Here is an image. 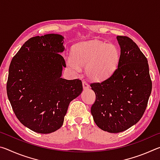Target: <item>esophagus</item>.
Here are the masks:
<instances>
[{
  "instance_id": "1",
  "label": "esophagus",
  "mask_w": 160,
  "mask_h": 160,
  "mask_svg": "<svg viewBox=\"0 0 160 160\" xmlns=\"http://www.w3.org/2000/svg\"><path fill=\"white\" fill-rule=\"evenodd\" d=\"M82 87L84 90H88V89L90 88V85H89L86 82H85V81H83L82 82Z\"/></svg>"
}]
</instances>
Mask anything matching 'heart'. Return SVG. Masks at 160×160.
I'll return each mask as SVG.
<instances>
[{
  "label": "heart",
  "instance_id": "b5f03b06",
  "mask_svg": "<svg viewBox=\"0 0 160 160\" xmlns=\"http://www.w3.org/2000/svg\"><path fill=\"white\" fill-rule=\"evenodd\" d=\"M120 56V51L116 45L91 40L75 45L72 56L66 58V64L74 74L80 73L81 67L85 66L87 77L100 82L113 73L118 66Z\"/></svg>",
  "mask_w": 160,
  "mask_h": 160
}]
</instances>
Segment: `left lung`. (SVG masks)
Segmentation results:
<instances>
[{
    "instance_id": "8db88e82",
    "label": "left lung",
    "mask_w": 160,
    "mask_h": 160,
    "mask_svg": "<svg viewBox=\"0 0 160 160\" xmlns=\"http://www.w3.org/2000/svg\"><path fill=\"white\" fill-rule=\"evenodd\" d=\"M121 56L117 68L107 80L91 84L96 100L94 121L109 132H120L136 124L144 113L152 91L148 60L128 37L118 36Z\"/></svg>"
}]
</instances>
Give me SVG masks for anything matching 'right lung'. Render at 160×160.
<instances>
[{"mask_svg":"<svg viewBox=\"0 0 160 160\" xmlns=\"http://www.w3.org/2000/svg\"><path fill=\"white\" fill-rule=\"evenodd\" d=\"M64 37L48 34L32 37L12 58L7 94L18 120L39 133H50L63 126L70 102L82 92L78 79L61 78L66 61Z\"/></svg>","mask_w":160,"mask_h":160,"instance_id":"right-lung-1","label":"right lung"}]
</instances>
